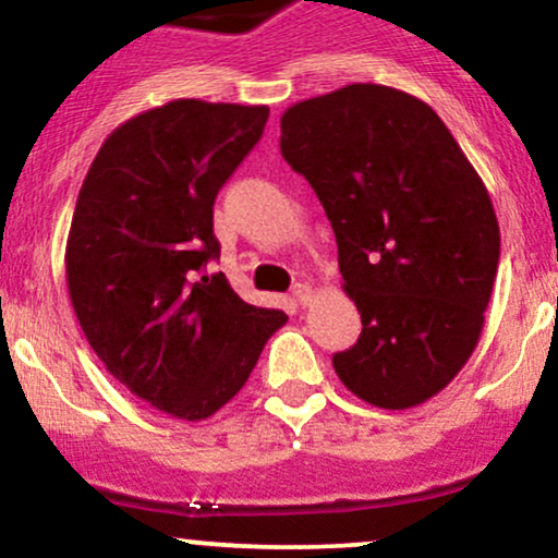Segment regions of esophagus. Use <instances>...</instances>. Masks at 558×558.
I'll return each mask as SVG.
<instances>
[{
    "mask_svg": "<svg viewBox=\"0 0 558 558\" xmlns=\"http://www.w3.org/2000/svg\"><path fill=\"white\" fill-rule=\"evenodd\" d=\"M292 298H294V303L298 305H311V300H313V287L311 284H294V290H292Z\"/></svg>",
    "mask_w": 558,
    "mask_h": 558,
    "instance_id": "obj_1",
    "label": "esophagus"
}]
</instances>
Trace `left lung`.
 <instances>
[{
  "mask_svg": "<svg viewBox=\"0 0 558 558\" xmlns=\"http://www.w3.org/2000/svg\"><path fill=\"white\" fill-rule=\"evenodd\" d=\"M281 156L316 190L363 331L333 371L363 402L436 397L483 331L501 234L494 203L421 98L352 83L281 114Z\"/></svg>",
  "mask_w": 558,
  "mask_h": 558,
  "instance_id": "1",
  "label": "left lung"
}]
</instances>
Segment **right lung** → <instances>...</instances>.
I'll list each match as a JSON object with an SVG mask.
<instances>
[{
    "label": "right lung",
    "instance_id": "right-lung-1",
    "mask_svg": "<svg viewBox=\"0 0 558 558\" xmlns=\"http://www.w3.org/2000/svg\"><path fill=\"white\" fill-rule=\"evenodd\" d=\"M268 107L177 98L98 148L64 251L70 303L107 371L177 421H206L245 386L287 316L206 274L214 201L260 141Z\"/></svg>",
    "mask_w": 558,
    "mask_h": 558
}]
</instances>
